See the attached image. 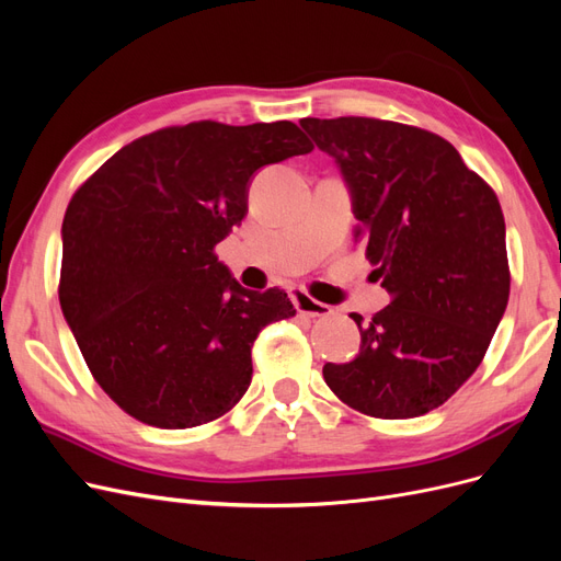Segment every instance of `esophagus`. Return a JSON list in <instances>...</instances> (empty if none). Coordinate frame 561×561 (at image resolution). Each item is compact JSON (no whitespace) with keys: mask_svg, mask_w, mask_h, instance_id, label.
Listing matches in <instances>:
<instances>
[{"mask_svg":"<svg viewBox=\"0 0 561 561\" xmlns=\"http://www.w3.org/2000/svg\"><path fill=\"white\" fill-rule=\"evenodd\" d=\"M290 299L295 304V309L304 316H311V318H322V316H330L332 309L328 307V304L322 301H316L313 297H309L304 290H299V287H295V290H290Z\"/></svg>","mask_w":561,"mask_h":561,"instance_id":"1","label":"esophagus"}]
</instances>
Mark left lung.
Masks as SVG:
<instances>
[{
    "instance_id": "obj_1",
    "label": "left lung",
    "mask_w": 561,
    "mask_h": 561,
    "mask_svg": "<svg viewBox=\"0 0 561 561\" xmlns=\"http://www.w3.org/2000/svg\"><path fill=\"white\" fill-rule=\"evenodd\" d=\"M351 194L365 257L393 295L351 363L322 367L353 410L421 416L482 363L511 295L505 219L491 186L435 133L365 116L301 118Z\"/></svg>"
}]
</instances>
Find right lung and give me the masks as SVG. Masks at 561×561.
<instances>
[{
	"label": "right lung",
	"instance_id": "add662e5",
	"mask_svg": "<svg viewBox=\"0 0 561 561\" xmlns=\"http://www.w3.org/2000/svg\"><path fill=\"white\" fill-rule=\"evenodd\" d=\"M311 149L293 122L163 128L72 196L60 309L91 375L133 419L192 428L243 398L254 339L297 311L278 287L245 290L213 248L245 217L254 173Z\"/></svg>",
	"mask_w": 561,
	"mask_h": 561
}]
</instances>
